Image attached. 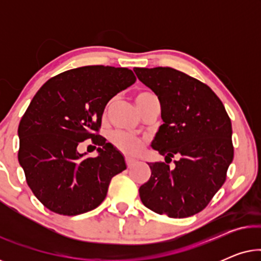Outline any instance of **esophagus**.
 <instances>
[{"label":"esophagus","instance_id":"34e87169","mask_svg":"<svg viewBox=\"0 0 261 261\" xmlns=\"http://www.w3.org/2000/svg\"><path fill=\"white\" fill-rule=\"evenodd\" d=\"M135 163H137V160L133 159V158H130V156H126V164H127L128 167H132Z\"/></svg>","mask_w":261,"mask_h":261}]
</instances>
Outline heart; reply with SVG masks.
<instances>
[{
    "mask_svg": "<svg viewBox=\"0 0 261 261\" xmlns=\"http://www.w3.org/2000/svg\"><path fill=\"white\" fill-rule=\"evenodd\" d=\"M151 97H154V95L149 94V92H140V94H138L137 98H135L137 99L138 107H140L146 99ZM112 141L120 151H122L124 153H129V154H135V153H138L141 149L142 146V141L140 139L121 130L114 132L112 135Z\"/></svg>",
    "mask_w": 261,
    "mask_h": 261,
    "instance_id": "heart-1",
    "label": "heart"
}]
</instances>
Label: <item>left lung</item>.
Returning a JSON list of instances; mask_svg holds the SVG:
<instances>
[{
    "mask_svg": "<svg viewBox=\"0 0 261 261\" xmlns=\"http://www.w3.org/2000/svg\"><path fill=\"white\" fill-rule=\"evenodd\" d=\"M134 72L158 96L162 108L164 123L152 148L166 163L179 156L173 169L148 163L151 177L139 189L141 202L174 219L195 215L220 190L233 162L229 116L215 92L187 73L171 67H135Z\"/></svg>",
    "mask_w": 261,
    "mask_h": 261,
    "instance_id": "1",
    "label": "left lung"
}]
</instances>
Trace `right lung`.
Returning <instances> with one entry per match:
<instances>
[{"mask_svg":"<svg viewBox=\"0 0 261 261\" xmlns=\"http://www.w3.org/2000/svg\"><path fill=\"white\" fill-rule=\"evenodd\" d=\"M135 81L126 67L83 66L52 77L35 94L17 129L19 163L51 212L74 216L97 208L112 178L126 170L123 155L96 132L107 103ZM87 138L98 146L95 159L77 152Z\"/></svg>","mask_w":261,"mask_h":261,"instance_id":"add662e5","label":"right lung"}]
</instances>
